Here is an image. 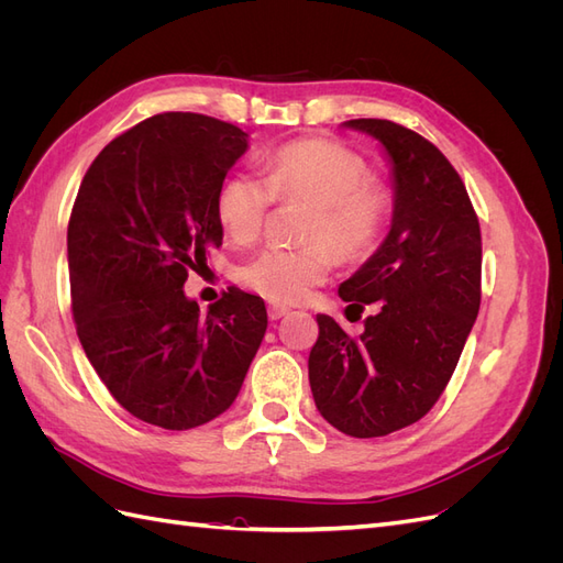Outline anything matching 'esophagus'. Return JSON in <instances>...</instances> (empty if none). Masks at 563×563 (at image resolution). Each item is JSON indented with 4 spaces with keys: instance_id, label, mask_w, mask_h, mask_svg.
<instances>
[{
    "instance_id": "34e87169",
    "label": "esophagus",
    "mask_w": 563,
    "mask_h": 563,
    "mask_svg": "<svg viewBox=\"0 0 563 563\" xmlns=\"http://www.w3.org/2000/svg\"><path fill=\"white\" fill-rule=\"evenodd\" d=\"M267 314H269V319H282L284 314H288V308H284V305L272 302L269 308H267Z\"/></svg>"
}]
</instances>
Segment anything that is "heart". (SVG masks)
Masks as SVG:
<instances>
[{
  "instance_id": "b5f03b06",
  "label": "heart",
  "mask_w": 563,
  "mask_h": 563,
  "mask_svg": "<svg viewBox=\"0 0 563 563\" xmlns=\"http://www.w3.org/2000/svg\"><path fill=\"white\" fill-rule=\"evenodd\" d=\"M265 176L230 174L218 187L216 213L234 242L258 240L275 201H308L302 246H265L236 267V279L277 302H296L327 282L340 261H360L378 244L391 195L366 159L343 143L308 139L265 157Z\"/></svg>"
}]
</instances>
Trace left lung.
Wrapping results in <instances>:
<instances>
[{"instance_id": "1", "label": "left lung", "mask_w": 563, "mask_h": 563, "mask_svg": "<svg viewBox=\"0 0 563 563\" xmlns=\"http://www.w3.org/2000/svg\"><path fill=\"white\" fill-rule=\"evenodd\" d=\"M345 126L378 139L395 172L387 240L340 284L347 308L373 314L350 335L317 314L310 387L319 413L350 437L418 422L446 389L482 302V230L463 178L420 133L389 119Z\"/></svg>"}]
</instances>
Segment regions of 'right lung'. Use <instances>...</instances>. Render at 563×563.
I'll use <instances>...</instances> for the list:
<instances>
[{
    "mask_svg": "<svg viewBox=\"0 0 563 563\" xmlns=\"http://www.w3.org/2000/svg\"><path fill=\"white\" fill-rule=\"evenodd\" d=\"M246 147L216 117H147L100 150L67 223L79 343L114 401L164 430L228 411L267 329L263 298L242 288L207 314L183 291L223 242L216 195Z\"/></svg>",
    "mask_w": 563,
    "mask_h": 563,
    "instance_id": "add662e5",
    "label": "right lung"
}]
</instances>
